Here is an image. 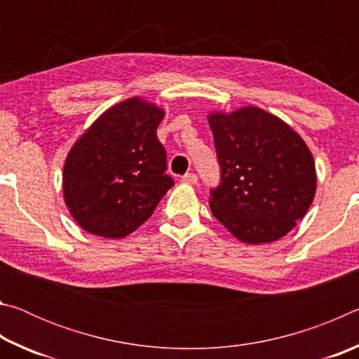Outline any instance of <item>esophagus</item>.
Returning a JSON list of instances; mask_svg holds the SVG:
<instances>
[{
  "label": "esophagus",
  "instance_id": "obj_1",
  "mask_svg": "<svg viewBox=\"0 0 359 359\" xmlns=\"http://www.w3.org/2000/svg\"><path fill=\"white\" fill-rule=\"evenodd\" d=\"M182 182L188 185H196L198 184V175L194 172H187L184 177H182Z\"/></svg>",
  "mask_w": 359,
  "mask_h": 359
}]
</instances>
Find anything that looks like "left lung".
I'll list each match as a JSON object with an SVG mask.
<instances>
[{"instance_id":"1","label":"left lung","mask_w":359,"mask_h":359,"mask_svg":"<svg viewBox=\"0 0 359 359\" xmlns=\"http://www.w3.org/2000/svg\"><path fill=\"white\" fill-rule=\"evenodd\" d=\"M222 180L210 191L214 217L245 244L283 238L307 214L317 190L302 137L257 106L209 114Z\"/></svg>"}]
</instances>
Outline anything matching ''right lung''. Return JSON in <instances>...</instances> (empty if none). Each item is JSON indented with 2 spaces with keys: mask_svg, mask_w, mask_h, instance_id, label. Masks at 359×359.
I'll list each match as a JSON object with an SVG mask.
<instances>
[{
  "mask_svg": "<svg viewBox=\"0 0 359 359\" xmlns=\"http://www.w3.org/2000/svg\"><path fill=\"white\" fill-rule=\"evenodd\" d=\"M161 107L133 96L109 107L66 156V208L90 234L121 239L154 214L174 185L156 128Z\"/></svg>",
  "mask_w": 359,
  "mask_h": 359,
  "instance_id": "obj_1",
  "label": "right lung"
}]
</instances>
